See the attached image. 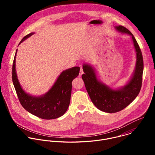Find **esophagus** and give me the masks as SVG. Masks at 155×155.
Segmentation results:
<instances>
[{"mask_svg":"<svg viewBox=\"0 0 155 155\" xmlns=\"http://www.w3.org/2000/svg\"><path fill=\"white\" fill-rule=\"evenodd\" d=\"M83 74V71L82 68H80V73H79V75H80V76H81Z\"/></svg>","mask_w":155,"mask_h":155,"instance_id":"1","label":"esophagus"}]
</instances>
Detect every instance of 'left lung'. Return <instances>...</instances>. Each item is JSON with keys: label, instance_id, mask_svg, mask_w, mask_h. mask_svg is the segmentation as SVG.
<instances>
[{"label": "left lung", "instance_id": "left-lung-1", "mask_svg": "<svg viewBox=\"0 0 155 155\" xmlns=\"http://www.w3.org/2000/svg\"><path fill=\"white\" fill-rule=\"evenodd\" d=\"M120 34L131 37L136 53V66L133 73L126 84L120 87H110L99 78L96 69L92 65L83 64L82 79L86 91L94 105L107 113H116L129 105L138 96L142 86L143 62L141 50L132 34L122 26H115Z\"/></svg>", "mask_w": 155, "mask_h": 155}]
</instances>
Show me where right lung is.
<instances>
[{
    "label": "right lung",
    "mask_w": 155,
    "mask_h": 155,
    "mask_svg": "<svg viewBox=\"0 0 155 155\" xmlns=\"http://www.w3.org/2000/svg\"><path fill=\"white\" fill-rule=\"evenodd\" d=\"M34 34L31 32L26 35L19 45ZM17 50L13 64L12 81L22 106L30 114L41 119L52 120L62 116L69 106L72 82L78 75L80 68L73 67L63 71L47 93L40 96L32 95L23 90L18 78L16 70Z\"/></svg>",
    "instance_id": "obj_1"
}]
</instances>
